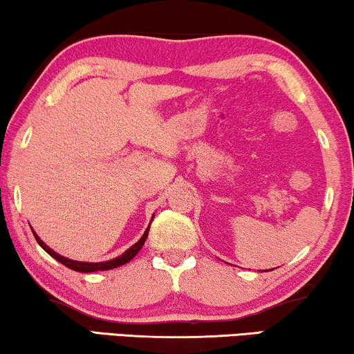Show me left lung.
I'll list each match as a JSON object with an SVG mask.
<instances>
[{
	"label": "left lung",
	"instance_id": "left-lung-1",
	"mask_svg": "<svg viewBox=\"0 0 354 354\" xmlns=\"http://www.w3.org/2000/svg\"><path fill=\"white\" fill-rule=\"evenodd\" d=\"M273 270H274V268H273Z\"/></svg>",
	"mask_w": 354,
	"mask_h": 354
}]
</instances>
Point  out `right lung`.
<instances>
[{"label": "right lung", "mask_w": 354, "mask_h": 354, "mask_svg": "<svg viewBox=\"0 0 354 354\" xmlns=\"http://www.w3.org/2000/svg\"><path fill=\"white\" fill-rule=\"evenodd\" d=\"M153 217H155V214H153ZM153 217H151V220H153ZM148 230H150V225H148V227H147L145 233L142 234V238L137 241L134 245H131V248L127 249L126 252H122L121 255H118V257L111 259V260H106V262H95V263L94 262H78V260L66 259V257H64V255H60V254L55 252V250L50 249L48 244H44L43 241H41V238L38 236V234L35 233L33 228H32V232H33L35 239H37V243L46 250V252L50 255V257L57 260V262H60V263L65 265V266H68L70 270L80 271V273H94V271H106V270H111V268H118V266H121V265H124L127 262H131V260L134 259L137 254H139V250L142 249V245L145 244L147 236H148Z\"/></svg>", "instance_id": "obj_1"}]
</instances>
